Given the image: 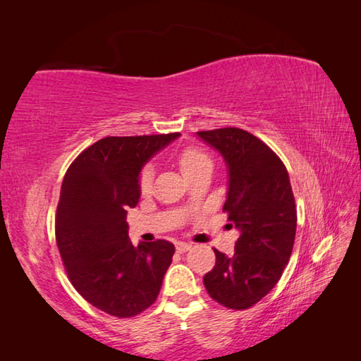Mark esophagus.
Masks as SVG:
<instances>
[{
	"label": "esophagus",
	"mask_w": 361,
	"mask_h": 361,
	"mask_svg": "<svg viewBox=\"0 0 361 361\" xmlns=\"http://www.w3.org/2000/svg\"><path fill=\"white\" fill-rule=\"evenodd\" d=\"M191 247H192L191 243H188V242H178V243H176V250H178L180 253H183V252H188V250L191 248Z\"/></svg>",
	"instance_id": "esophagus-1"
}]
</instances>
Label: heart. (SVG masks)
Segmentation results:
<instances>
[{
    "label": "heart",
    "mask_w": 361,
    "mask_h": 361,
    "mask_svg": "<svg viewBox=\"0 0 361 361\" xmlns=\"http://www.w3.org/2000/svg\"><path fill=\"white\" fill-rule=\"evenodd\" d=\"M178 167L181 170V173L185 175V178L188 180L189 176H192L199 172H204V170H212L213 161H212V157L202 149L186 148L180 152ZM151 183H152V169L145 167L142 170V173H140L138 186L143 192H146V191H149Z\"/></svg>",
    "instance_id": "heart-1"
}]
</instances>
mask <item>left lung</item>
Wrapping results in <instances>:
<instances>
[{"label":"left lung","mask_w":361,"mask_h":361,"mask_svg":"<svg viewBox=\"0 0 361 361\" xmlns=\"http://www.w3.org/2000/svg\"><path fill=\"white\" fill-rule=\"evenodd\" d=\"M228 167L223 210L239 231L231 256L215 250V267L204 276L209 295L242 310L261 301L282 277L296 235V205L283 162L266 143L237 127L197 132Z\"/></svg>","instance_id":"1"}]
</instances>
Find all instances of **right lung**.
I'll use <instances>...</instances> for the list:
<instances>
[{
  "label": "right lung",
  "mask_w": 361,
  "mask_h": 361,
  "mask_svg": "<svg viewBox=\"0 0 361 361\" xmlns=\"http://www.w3.org/2000/svg\"><path fill=\"white\" fill-rule=\"evenodd\" d=\"M180 133L106 137L66 170L56 239L73 286L94 307L119 319L148 309L175 253L167 240L129 239L127 210L140 200L138 178L149 159Z\"/></svg>",
  "instance_id": "add662e5"
}]
</instances>
